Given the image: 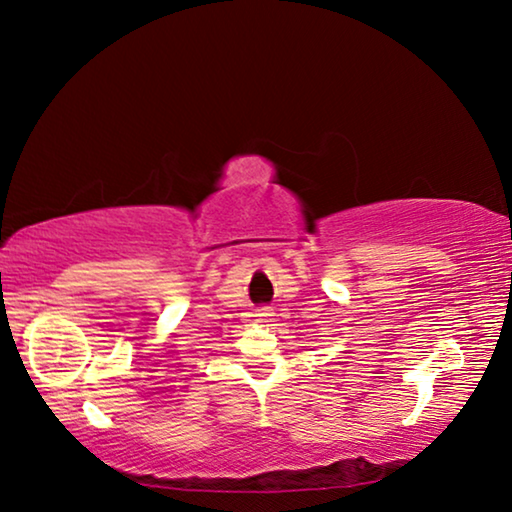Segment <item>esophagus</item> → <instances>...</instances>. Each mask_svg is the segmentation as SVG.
<instances>
[{
  "label": "esophagus",
  "instance_id": "34e87169",
  "mask_svg": "<svg viewBox=\"0 0 512 512\" xmlns=\"http://www.w3.org/2000/svg\"><path fill=\"white\" fill-rule=\"evenodd\" d=\"M257 317H259V319H269V317H271V310H269V308H259Z\"/></svg>",
  "mask_w": 512,
  "mask_h": 512
}]
</instances>
